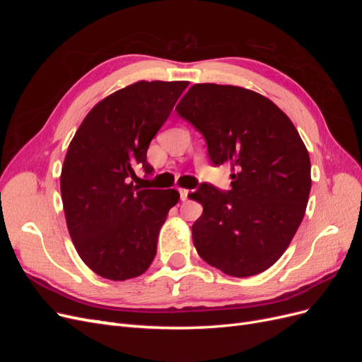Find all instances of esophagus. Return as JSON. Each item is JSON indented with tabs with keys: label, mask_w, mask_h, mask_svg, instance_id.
I'll list each match as a JSON object with an SVG mask.
<instances>
[{
	"label": "esophagus",
	"mask_w": 362,
	"mask_h": 362,
	"mask_svg": "<svg viewBox=\"0 0 362 362\" xmlns=\"http://www.w3.org/2000/svg\"><path fill=\"white\" fill-rule=\"evenodd\" d=\"M178 192H180V198H181V201H185L189 198V193H190V190H187V189H182V187H178Z\"/></svg>",
	"instance_id": "1"
}]
</instances>
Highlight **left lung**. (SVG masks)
Masks as SVG:
<instances>
[{"label": "left lung", "instance_id": "8db88e82", "mask_svg": "<svg viewBox=\"0 0 362 362\" xmlns=\"http://www.w3.org/2000/svg\"><path fill=\"white\" fill-rule=\"evenodd\" d=\"M177 112L201 131L216 166L231 168L229 192L202 184L193 245L208 264L246 278L281 258L311 190V163L290 117L269 98L238 86H192Z\"/></svg>", "mask_w": 362, "mask_h": 362}]
</instances>
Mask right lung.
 I'll list each match as a JSON object with an SVG mask.
<instances>
[{"label":"right lung","instance_id":"1","mask_svg":"<svg viewBox=\"0 0 362 362\" xmlns=\"http://www.w3.org/2000/svg\"><path fill=\"white\" fill-rule=\"evenodd\" d=\"M189 81H137L87 113L71 140L60 175L74 246L96 275L125 281L145 273L157 254L173 189H141L134 168L151 173L146 151Z\"/></svg>","mask_w":362,"mask_h":362}]
</instances>
